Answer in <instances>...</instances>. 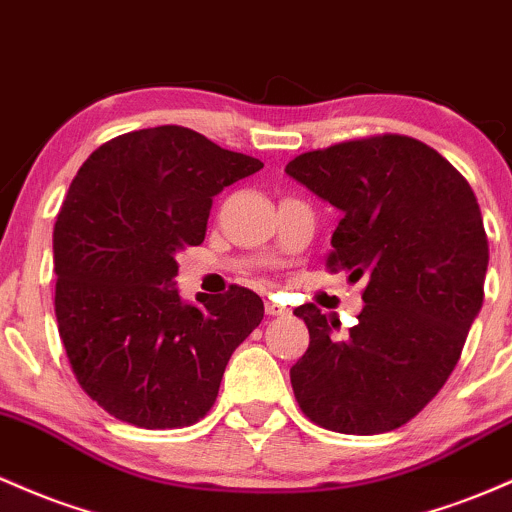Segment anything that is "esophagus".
<instances>
[{
  "mask_svg": "<svg viewBox=\"0 0 512 512\" xmlns=\"http://www.w3.org/2000/svg\"><path fill=\"white\" fill-rule=\"evenodd\" d=\"M266 314L268 317H290V309L271 297V300H266Z\"/></svg>",
  "mask_w": 512,
  "mask_h": 512,
  "instance_id": "obj_1",
  "label": "esophagus"
}]
</instances>
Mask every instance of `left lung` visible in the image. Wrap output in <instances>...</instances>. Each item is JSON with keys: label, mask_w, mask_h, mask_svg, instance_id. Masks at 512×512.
<instances>
[{"label": "left lung", "mask_w": 512, "mask_h": 512, "mask_svg": "<svg viewBox=\"0 0 512 512\" xmlns=\"http://www.w3.org/2000/svg\"><path fill=\"white\" fill-rule=\"evenodd\" d=\"M285 171L343 212L326 268L367 280L346 336L314 304L295 309L309 329L290 367L297 404L336 433L404 426L452 375L484 302L488 239L472 186L406 135L314 149Z\"/></svg>", "instance_id": "obj_1"}]
</instances>
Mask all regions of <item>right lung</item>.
Masks as SVG:
<instances>
[{"instance_id": "add662e5", "label": "right lung", "mask_w": 512, "mask_h": 512, "mask_svg": "<svg viewBox=\"0 0 512 512\" xmlns=\"http://www.w3.org/2000/svg\"><path fill=\"white\" fill-rule=\"evenodd\" d=\"M263 169L181 125L125 132L89 154L53 232L55 317L82 389L137 428L193 426L234 348L261 324L249 287L195 307L176 254L205 239L212 198Z\"/></svg>"}]
</instances>
